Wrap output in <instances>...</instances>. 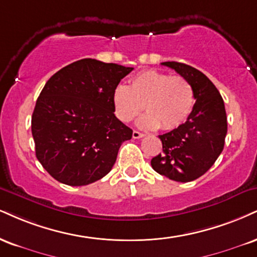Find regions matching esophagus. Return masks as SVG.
Returning a JSON list of instances; mask_svg holds the SVG:
<instances>
[{"label": "esophagus", "mask_w": 257, "mask_h": 257, "mask_svg": "<svg viewBox=\"0 0 257 257\" xmlns=\"http://www.w3.org/2000/svg\"><path fill=\"white\" fill-rule=\"evenodd\" d=\"M142 137H145V135L142 134V133L138 132V131H134V132H133V138H134V139H141Z\"/></svg>", "instance_id": "34e87169"}]
</instances>
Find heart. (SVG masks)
<instances>
[{
  "mask_svg": "<svg viewBox=\"0 0 257 257\" xmlns=\"http://www.w3.org/2000/svg\"><path fill=\"white\" fill-rule=\"evenodd\" d=\"M112 104L117 118L128 123L144 110L147 113L139 119L144 129L174 131L182 125L195 105V92L181 75L145 70L131 80L129 86L118 85L113 89Z\"/></svg>",
  "mask_w": 257,
  "mask_h": 257,
  "instance_id": "1",
  "label": "heart"
}]
</instances>
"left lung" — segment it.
I'll return each mask as SVG.
<instances>
[{
    "label": "left lung",
    "instance_id": "obj_1",
    "mask_svg": "<svg viewBox=\"0 0 257 257\" xmlns=\"http://www.w3.org/2000/svg\"><path fill=\"white\" fill-rule=\"evenodd\" d=\"M191 83L195 105L174 131L159 135L163 152L151 160L154 171L176 182H190L206 174L224 150L227 118L220 93L203 73L179 62H163Z\"/></svg>",
    "mask_w": 257,
    "mask_h": 257
}]
</instances>
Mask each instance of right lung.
I'll list each match as a JSON object with an SVG mask.
<instances>
[{
    "label": "right lung",
    "instance_id": "1",
    "mask_svg": "<svg viewBox=\"0 0 257 257\" xmlns=\"http://www.w3.org/2000/svg\"><path fill=\"white\" fill-rule=\"evenodd\" d=\"M132 70L83 58L48 80L31 126L37 159L51 177L79 187L111 171L120 145L133 135L113 113L112 93Z\"/></svg>",
    "mask_w": 257,
    "mask_h": 257
}]
</instances>
